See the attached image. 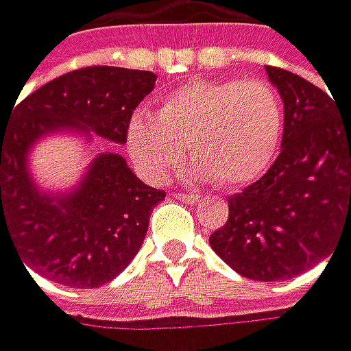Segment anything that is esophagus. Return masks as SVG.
Segmentation results:
<instances>
[{"label":"esophagus","mask_w":351,"mask_h":351,"mask_svg":"<svg viewBox=\"0 0 351 351\" xmlns=\"http://www.w3.org/2000/svg\"><path fill=\"white\" fill-rule=\"evenodd\" d=\"M173 197L180 199V202H186V204H195V202L199 199L197 195H193V193H180V191L173 193Z\"/></svg>","instance_id":"obj_1"}]
</instances>
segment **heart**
I'll use <instances>...</instances> for the list:
<instances>
[{"label":"heart","mask_w":351,"mask_h":351,"mask_svg":"<svg viewBox=\"0 0 351 351\" xmlns=\"http://www.w3.org/2000/svg\"><path fill=\"white\" fill-rule=\"evenodd\" d=\"M282 132V99L265 80H195L165 95L154 119L132 117L128 149L152 180H162L186 147L193 178L237 189L267 171Z\"/></svg>","instance_id":"b5f03b06"}]
</instances>
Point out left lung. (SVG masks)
I'll use <instances>...</instances> for the list:
<instances>
[{
	"mask_svg": "<svg viewBox=\"0 0 351 351\" xmlns=\"http://www.w3.org/2000/svg\"><path fill=\"white\" fill-rule=\"evenodd\" d=\"M285 101L282 152L269 171L228 199L210 247L258 282L291 280L322 263L351 230V119L326 90L265 66Z\"/></svg>",
	"mask_w": 351,
	"mask_h": 351,
	"instance_id": "left-lung-1",
	"label": "left lung"
}]
</instances>
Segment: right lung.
<instances>
[{
	"mask_svg": "<svg viewBox=\"0 0 351 351\" xmlns=\"http://www.w3.org/2000/svg\"><path fill=\"white\" fill-rule=\"evenodd\" d=\"M154 82L136 69H75L19 101L8 125L0 121V243L10 239L38 276L73 289L110 282L132 263L167 193L143 184L119 154H101L71 195H40L25 167L29 145L62 128L125 143Z\"/></svg>",
	"mask_w": 351,
	"mask_h": 351,
	"instance_id": "obj_1",
	"label": "right lung"
}]
</instances>
